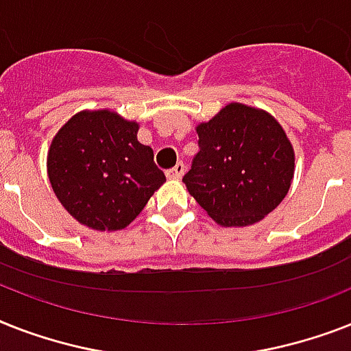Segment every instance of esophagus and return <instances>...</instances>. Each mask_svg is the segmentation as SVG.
Segmentation results:
<instances>
[{
	"label": "esophagus",
	"instance_id": "esophagus-1",
	"mask_svg": "<svg viewBox=\"0 0 351 351\" xmlns=\"http://www.w3.org/2000/svg\"><path fill=\"white\" fill-rule=\"evenodd\" d=\"M185 173V166H184V162H178L173 169H169L166 173L167 178H175V180H178V178H182Z\"/></svg>",
	"mask_w": 351,
	"mask_h": 351
}]
</instances>
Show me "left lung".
Here are the masks:
<instances>
[{
    "instance_id": "obj_1",
    "label": "left lung",
    "mask_w": 351,
    "mask_h": 351,
    "mask_svg": "<svg viewBox=\"0 0 351 351\" xmlns=\"http://www.w3.org/2000/svg\"><path fill=\"white\" fill-rule=\"evenodd\" d=\"M198 153L182 180L220 225H252L290 189L294 149L274 117L232 102L196 128Z\"/></svg>"
}]
</instances>
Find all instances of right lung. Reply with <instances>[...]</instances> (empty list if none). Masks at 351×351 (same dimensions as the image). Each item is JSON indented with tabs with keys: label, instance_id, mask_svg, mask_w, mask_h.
Here are the masks:
<instances>
[{
	"label": "right lung",
	"instance_id": "add662e5",
	"mask_svg": "<svg viewBox=\"0 0 351 351\" xmlns=\"http://www.w3.org/2000/svg\"><path fill=\"white\" fill-rule=\"evenodd\" d=\"M138 126L108 110L82 111L48 151V176L62 207L82 225L119 230L135 220L166 180Z\"/></svg>",
	"mask_w": 351,
	"mask_h": 351
}]
</instances>
